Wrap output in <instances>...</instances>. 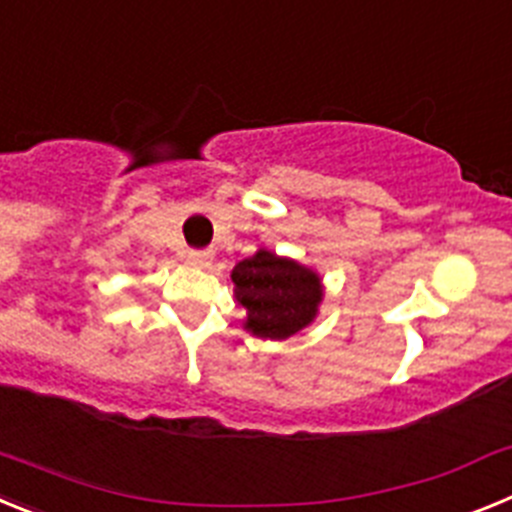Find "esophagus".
Segmentation results:
<instances>
[{
    "instance_id": "1",
    "label": "esophagus",
    "mask_w": 512,
    "mask_h": 512,
    "mask_svg": "<svg viewBox=\"0 0 512 512\" xmlns=\"http://www.w3.org/2000/svg\"><path fill=\"white\" fill-rule=\"evenodd\" d=\"M187 259H189V264L202 266V269H205V266L212 264V251H189Z\"/></svg>"
}]
</instances>
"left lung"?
Wrapping results in <instances>:
<instances>
[{"mask_svg":"<svg viewBox=\"0 0 512 512\" xmlns=\"http://www.w3.org/2000/svg\"><path fill=\"white\" fill-rule=\"evenodd\" d=\"M235 300L246 307V330L256 338L284 341L315 320L323 302L318 271L259 248L230 274Z\"/></svg>","mask_w":512,"mask_h":512,"instance_id":"8db88e82","label":"left lung"}]
</instances>
